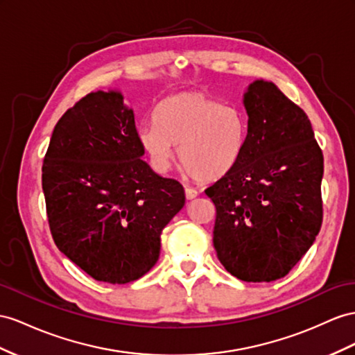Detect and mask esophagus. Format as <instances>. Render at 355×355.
I'll use <instances>...</instances> for the list:
<instances>
[{"instance_id":"34e87169","label":"esophagus","mask_w":355,"mask_h":355,"mask_svg":"<svg viewBox=\"0 0 355 355\" xmlns=\"http://www.w3.org/2000/svg\"><path fill=\"white\" fill-rule=\"evenodd\" d=\"M198 196V190L195 187L186 186V198L187 199H195Z\"/></svg>"}]
</instances>
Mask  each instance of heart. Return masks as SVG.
Returning <instances> with one entry per match:
<instances>
[{
    "label": "heart",
    "mask_w": 355,
    "mask_h": 355,
    "mask_svg": "<svg viewBox=\"0 0 355 355\" xmlns=\"http://www.w3.org/2000/svg\"><path fill=\"white\" fill-rule=\"evenodd\" d=\"M142 147L160 169H168L175 145L181 165L198 180L226 174L240 159L248 138V118L202 91L168 96L154 109V123L138 130Z\"/></svg>",
    "instance_id": "obj_1"
}]
</instances>
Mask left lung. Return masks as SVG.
Returning <instances> with one entry per match:
<instances>
[{"label": "left lung", "instance_id": "left-lung-1", "mask_svg": "<svg viewBox=\"0 0 355 355\" xmlns=\"http://www.w3.org/2000/svg\"><path fill=\"white\" fill-rule=\"evenodd\" d=\"M248 138L240 159L205 189L216 207L217 258L244 282L285 277L322 225L324 156L302 107L266 80L244 94Z\"/></svg>", "mask_w": 355, "mask_h": 355}]
</instances>
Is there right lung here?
<instances>
[{
	"instance_id": "add662e5",
	"label": "right lung",
	"mask_w": 355,
	"mask_h": 355,
	"mask_svg": "<svg viewBox=\"0 0 355 355\" xmlns=\"http://www.w3.org/2000/svg\"><path fill=\"white\" fill-rule=\"evenodd\" d=\"M142 156L133 111L118 91L87 94L52 132L42 166L52 239L98 282L123 285L147 275L163 228L184 207L183 186Z\"/></svg>"
}]
</instances>
